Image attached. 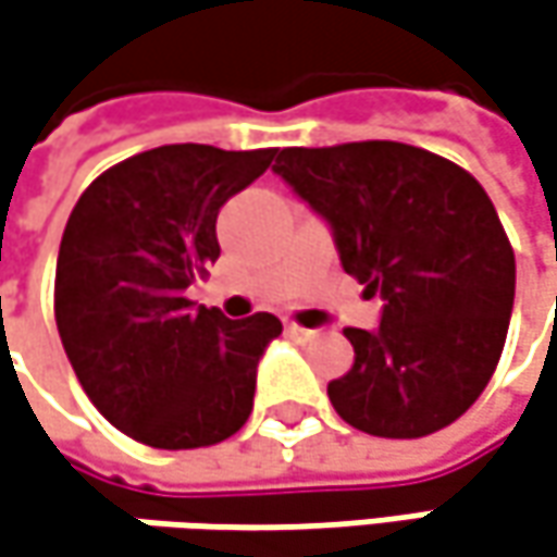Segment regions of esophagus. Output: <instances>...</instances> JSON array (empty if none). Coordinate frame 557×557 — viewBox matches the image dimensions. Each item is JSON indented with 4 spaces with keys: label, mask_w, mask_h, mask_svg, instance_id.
<instances>
[{
    "label": "esophagus",
    "mask_w": 557,
    "mask_h": 557,
    "mask_svg": "<svg viewBox=\"0 0 557 557\" xmlns=\"http://www.w3.org/2000/svg\"><path fill=\"white\" fill-rule=\"evenodd\" d=\"M286 334L293 337V341H314L318 337V331H311V327H299V324H286Z\"/></svg>",
    "instance_id": "34e87169"
}]
</instances>
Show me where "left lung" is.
Instances as JSON below:
<instances>
[{"mask_svg":"<svg viewBox=\"0 0 557 557\" xmlns=\"http://www.w3.org/2000/svg\"><path fill=\"white\" fill-rule=\"evenodd\" d=\"M274 173L318 213L346 274L381 296L377 327H346L352 369L327 384L341 419L422 438L473 407L505 349L513 251L485 188L400 141L283 148Z\"/></svg>","mask_w":557,"mask_h":557,"instance_id":"1","label":"left lung"}]
</instances>
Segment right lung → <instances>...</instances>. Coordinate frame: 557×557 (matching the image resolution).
<instances>
[{
    "label": "right lung",
    "mask_w": 557,
    "mask_h": 557,
    "mask_svg": "<svg viewBox=\"0 0 557 557\" xmlns=\"http://www.w3.org/2000/svg\"><path fill=\"white\" fill-rule=\"evenodd\" d=\"M277 150L163 145L87 185L55 261V324L84 394L135 442L208 447L246 425L280 318L185 299L220 258L216 213Z\"/></svg>",
    "instance_id": "obj_1"
}]
</instances>
